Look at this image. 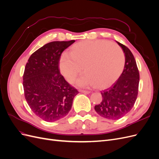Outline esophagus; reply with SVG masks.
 Masks as SVG:
<instances>
[{
    "label": "esophagus",
    "instance_id": "esophagus-1",
    "mask_svg": "<svg viewBox=\"0 0 159 159\" xmlns=\"http://www.w3.org/2000/svg\"><path fill=\"white\" fill-rule=\"evenodd\" d=\"M80 92L81 93H89L90 91H87V90H82V89H80Z\"/></svg>",
    "mask_w": 159,
    "mask_h": 159
}]
</instances>
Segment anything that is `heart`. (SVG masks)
<instances>
[{"mask_svg":"<svg viewBox=\"0 0 159 159\" xmlns=\"http://www.w3.org/2000/svg\"><path fill=\"white\" fill-rule=\"evenodd\" d=\"M125 64V56L117 44L105 40H84L71 46L70 54L64 53L61 56L59 68L69 82L76 78L83 68L85 74L77 80V85L105 89L118 80Z\"/></svg>","mask_w":159,"mask_h":159,"instance_id":"b5f03b06","label":"heart"}]
</instances>
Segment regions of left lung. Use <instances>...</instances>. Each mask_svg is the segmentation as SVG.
I'll return each instance as SVG.
<instances>
[{"mask_svg":"<svg viewBox=\"0 0 159 159\" xmlns=\"http://www.w3.org/2000/svg\"><path fill=\"white\" fill-rule=\"evenodd\" d=\"M117 43L125 56L124 70L115 84L101 91L102 101L95 106L100 116L112 120L121 119L131 110L137 98L139 84V72L132 52L125 46Z\"/></svg>","mask_w":159,"mask_h":159,"instance_id":"8db88e82","label":"left lung"}]
</instances>
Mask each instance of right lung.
Wrapping results in <instances>:
<instances>
[{
  "mask_svg": "<svg viewBox=\"0 0 159 159\" xmlns=\"http://www.w3.org/2000/svg\"><path fill=\"white\" fill-rule=\"evenodd\" d=\"M75 40L54 41L30 56L23 75L26 102L36 115L54 122L68 114L79 92L65 80L59 70L61 53Z\"/></svg>",
  "mask_w": 159,
  "mask_h": 159,
  "instance_id": "1",
  "label": "right lung"
}]
</instances>
